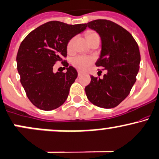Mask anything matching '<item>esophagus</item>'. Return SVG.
Listing matches in <instances>:
<instances>
[{"instance_id":"esophagus-1","label":"esophagus","mask_w":159,"mask_h":159,"mask_svg":"<svg viewBox=\"0 0 159 159\" xmlns=\"http://www.w3.org/2000/svg\"><path fill=\"white\" fill-rule=\"evenodd\" d=\"M83 74H84V72H83V71H78V76H81V75H82Z\"/></svg>"}]
</instances>
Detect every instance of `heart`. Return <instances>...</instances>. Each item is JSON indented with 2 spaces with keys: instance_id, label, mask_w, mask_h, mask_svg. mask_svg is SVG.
<instances>
[{
  "instance_id": "1",
  "label": "heart",
  "mask_w": 159,
  "mask_h": 159,
  "mask_svg": "<svg viewBox=\"0 0 159 159\" xmlns=\"http://www.w3.org/2000/svg\"><path fill=\"white\" fill-rule=\"evenodd\" d=\"M98 35L97 33L94 32H90L87 34V39L88 38L93 37V36ZM73 44V39L70 40L69 43H68V49L71 50L72 48ZM93 59L90 57H85V56H79V57H77L73 59L72 63L75 67L78 68L79 69H82V70H85V69H88L89 66H90V64L93 62Z\"/></svg>"
}]
</instances>
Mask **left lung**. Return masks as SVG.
<instances>
[{
  "instance_id": "1",
  "label": "left lung",
  "mask_w": 159,
  "mask_h": 159,
  "mask_svg": "<svg viewBox=\"0 0 159 159\" xmlns=\"http://www.w3.org/2000/svg\"><path fill=\"white\" fill-rule=\"evenodd\" d=\"M87 26L98 33L101 51L96 66L104 68L103 78L90 76L85 93L90 102L111 109L121 103L136 82L140 62L138 44L126 29L106 20L91 21Z\"/></svg>"
}]
</instances>
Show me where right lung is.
I'll return each instance as SVG.
<instances>
[{
	"instance_id": "1",
	"label": "right lung",
	"mask_w": 159,
	"mask_h": 159,
	"mask_svg": "<svg viewBox=\"0 0 159 159\" xmlns=\"http://www.w3.org/2000/svg\"><path fill=\"white\" fill-rule=\"evenodd\" d=\"M86 28L87 24L51 21L31 31L21 43L17 70L28 98L38 109L53 110L65 102L78 72L66 62V73H54L53 66L67 56L69 41Z\"/></svg>"
}]
</instances>
